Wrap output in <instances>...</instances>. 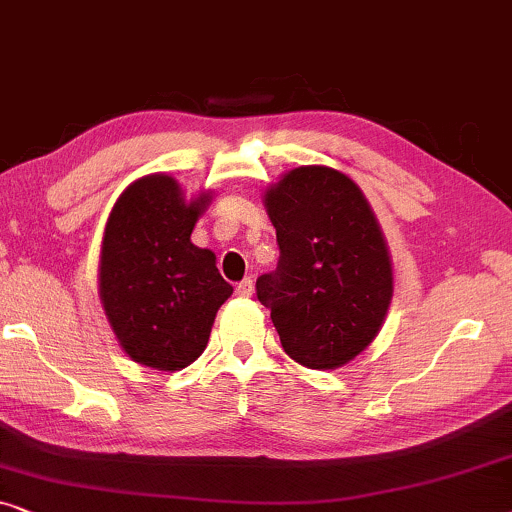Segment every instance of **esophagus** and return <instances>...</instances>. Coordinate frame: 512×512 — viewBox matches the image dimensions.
<instances>
[{"label":"esophagus","instance_id":"obj_1","mask_svg":"<svg viewBox=\"0 0 512 512\" xmlns=\"http://www.w3.org/2000/svg\"><path fill=\"white\" fill-rule=\"evenodd\" d=\"M235 293H237V296H240V298H249L251 293H254V279H249V277L242 279V282L235 286Z\"/></svg>","mask_w":512,"mask_h":512}]
</instances>
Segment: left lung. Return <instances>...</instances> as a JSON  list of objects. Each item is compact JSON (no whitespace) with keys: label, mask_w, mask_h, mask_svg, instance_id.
Segmentation results:
<instances>
[{"label":"left lung","mask_w":512,"mask_h":512,"mask_svg":"<svg viewBox=\"0 0 512 512\" xmlns=\"http://www.w3.org/2000/svg\"><path fill=\"white\" fill-rule=\"evenodd\" d=\"M279 261L256 279L284 352L307 368L352 361L380 331L394 277L382 230L352 179L296 167L265 195Z\"/></svg>","instance_id":"8db88e82"}]
</instances>
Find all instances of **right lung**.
Returning a JSON list of instances; mask_svg holds the SVG:
<instances>
[{
    "label": "right lung",
    "mask_w": 512,
    "mask_h": 512,
    "mask_svg": "<svg viewBox=\"0 0 512 512\" xmlns=\"http://www.w3.org/2000/svg\"><path fill=\"white\" fill-rule=\"evenodd\" d=\"M207 193L184 202L179 184L151 174L125 188L102 242L100 296L130 359L179 370L205 352L219 307L233 286L209 249L191 242Z\"/></svg>",
    "instance_id": "1"
}]
</instances>
